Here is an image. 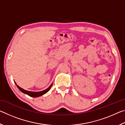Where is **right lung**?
I'll return each instance as SVG.
<instances>
[{"label": "right lung", "mask_w": 125, "mask_h": 125, "mask_svg": "<svg viewBox=\"0 0 125 125\" xmlns=\"http://www.w3.org/2000/svg\"><path fill=\"white\" fill-rule=\"evenodd\" d=\"M15 84H16V85L17 87H18V88L19 89L22 93H24V94H25L28 95H29L30 96L33 97V98H37V97H39V96L43 95V94H46V93H47L48 91L50 90L51 88V86H52V84H51V85L49 86V87H48L47 89H46L44 90L43 91H41V92H30V91L26 90L24 89H22V88H21V87H20V86H19V85H17L16 83V82H15Z\"/></svg>", "instance_id": "1"}]
</instances>
